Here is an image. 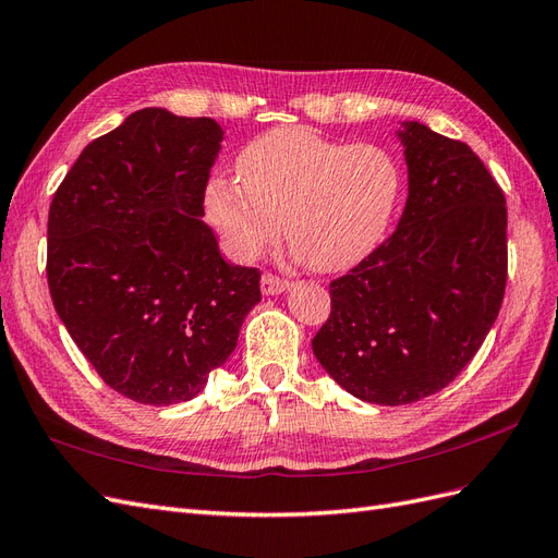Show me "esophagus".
Segmentation results:
<instances>
[{
	"mask_svg": "<svg viewBox=\"0 0 558 558\" xmlns=\"http://www.w3.org/2000/svg\"><path fill=\"white\" fill-rule=\"evenodd\" d=\"M260 289H263L265 295H277V293L289 289V279H283L275 272H265L263 279H260Z\"/></svg>",
	"mask_w": 558,
	"mask_h": 558,
	"instance_id": "esophagus-1",
	"label": "esophagus"
}]
</instances>
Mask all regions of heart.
<instances>
[{"instance_id":"1","label":"heart","mask_w":558,"mask_h":558,"mask_svg":"<svg viewBox=\"0 0 558 558\" xmlns=\"http://www.w3.org/2000/svg\"><path fill=\"white\" fill-rule=\"evenodd\" d=\"M240 179L214 174L205 189L209 221L240 260L272 244L283 221L291 251L316 272H342L373 251L391 223L400 170L377 144H347L305 128L253 140Z\"/></svg>"}]
</instances>
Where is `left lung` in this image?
<instances>
[{"mask_svg":"<svg viewBox=\"0 0 558 558\" xmlns=\"http://www.w3.org/2000/svg\"><path fill=\"white\" fill-rule=\"evenodd\" d=\"M400 137L410 172L400 223L330 281V316L312 340L326 373L375 404H410L459 377L508 281V207L492 172L421 123Z\"/></svg>","mask_w":558,"mask_h":558,"instance_id":"left-lung-1","label":"left lung"}]
</instances>
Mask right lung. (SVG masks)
Masks as SVG:
<instances>
[{"instance_id":"add662e5","label":"right lung","mask_w":558,"mask_h":558,"mask_svg":"<svg viewBox=\"0 0 558 558\" xmlns=\"http://www.w3.org/2000/svg\"><path fill=\"white\" fill-rule=\"evenodd\" d=\"M223 130L142 109L90 142L50 202L46 277L66 332L142 404L195 398L260 302V269L226 263L202 221Z\"/></svg>"}]
</instances>
